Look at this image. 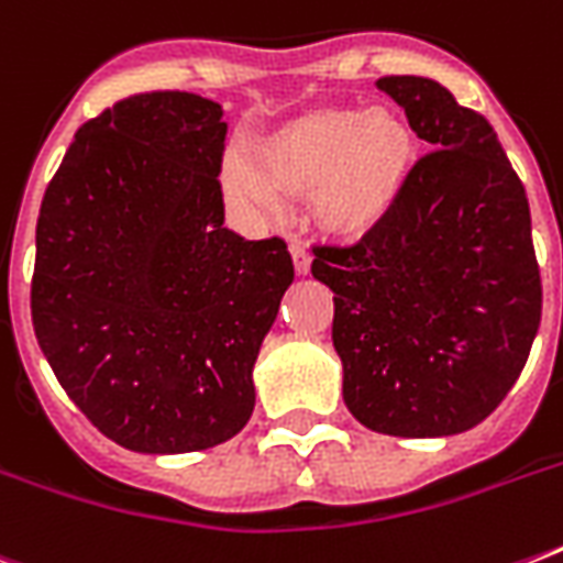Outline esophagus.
I'll return each instance as SVG.
<instances>
[{"label": "esophagus", "mask_w": 563, "mask_h": 563, "mask_svg": "<svg viewBox=\"0 0 563 563\" xmlns=\"http://www.w3.org/2000/svg\"><path fill=\"white\" fill-rule=\"evenodd\" d=\"M289 251H291V260H295V272L309 274V268H312V254L307 251V245H300V242H291Z\"/></svg>", "instance_id": "34e87169"}]
</instances>
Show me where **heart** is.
Here are the masks:
<instances>
[{
  "instance_id": "obj_1",
  "label": "heart",
  "mask_w": 563,
  "mask_h": 563,
  "mask_svg": "<svg viewBox=\"0 0 563 563\" xmlns=\"http://www.w3.org/2000/svg\"><path fill=\"white\" fill-rule=\"evenodd\" d=\"M256 166L230 154L221 184L233 198L277 207L280 192H309L318 228L365 239L409 189L418 143L409 119L385 108L309 110L256 143Z\"/></svg>"
}]
</instances>
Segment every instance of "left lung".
Returning <instances> with one entry per match:
<instances>
[{
    "instance_id": "1",
    "label": "left lung",
    "mask_w": 563,
    "mask_h": 563,
    "mask_svg": "<svg viewBox=\"0 0 563 563\" xmlns=\"http://www.w3.org/2000/svg\"><path fill=\"white\" fill-rule=\"evenodd\" d=\"M376 90L435 152L360 245L316 247L312 277L335 295L353 418L383 435H459L511 391L541 327L529 201L488 119L446 87L391 75Z\"/></svg>"
}]
</instances>
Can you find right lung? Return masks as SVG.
Segmentation results:
<instances>
[{"instance_id": "1", "label": "right lung", "mask_w": 563, "mask_h": 563, "mask_svg": "<svg viewBox=\"0 0 563 563\" xmlns=\"http://www.w3.org/2000/svg\"><path fill=\"white\" fill-rule=\"evenodd\" d=\"M219 101L140 92L78 128L37 219L31 321L69 400L148 455L224 444L295 265L224 228Z\"/></svg>"}]
</instances>
